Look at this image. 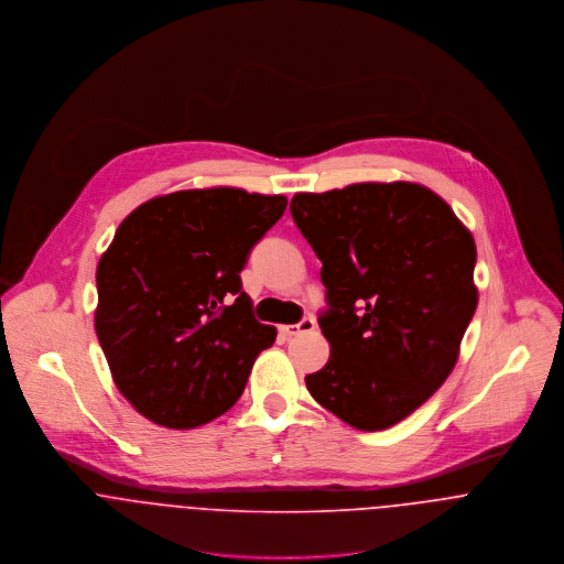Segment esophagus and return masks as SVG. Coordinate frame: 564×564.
Segmentation results:
<instances>
[{"label":"esophagus","instance_id":"obj_1","mask_svg":"<svg viewBox=\"0 0 564 564\" xmlns=\"http://www.w3.org/2000/svg\"><path fill=\"white\" fill-rule=\"evenodd\" d=\"M315 328V319L313 317H303L299 324H285L281 326V333L285 337H294V335H301V333H310Z\"/></svg>","mask_w":564,"mask_h":564}]
</instances>
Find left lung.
<instances>
[{"mask_svg":"<svg viewBox=\"0 0 564 564\" xmlns=\"http://www.w3.org/2000/svg\"><path fill=\"white\" fill-rule=\"evenodd\" d=\"M290 212L326 288L317 324L330 357L307 389L346 424L384 431L456 366L478 305L474 238L441 196L409 182L301 192Z\"/></svg>","mask_w":564,"mask_h":564,"instance_id":"left-lung-1","label":"left lung"}]
</instances>
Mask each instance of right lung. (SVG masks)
Listing matches in <instances>:
<instances>
[{"instance_id": "1", "label": "right lung", "mask_w": 564, "mask_h": 564, "mask_svg": "<svg viewBox=\"0 0 564 564\" xmlns=\"http://www.w3.org/2000/svg\"><path fill=\"white\" fill-rule=\"evenodd\" d=\"M281 194L182 189L133 209L97 265L95 330L112 378L153 424L186 431L229 411L276 328L242 290Z\"/></svg>"}]
</instances>
